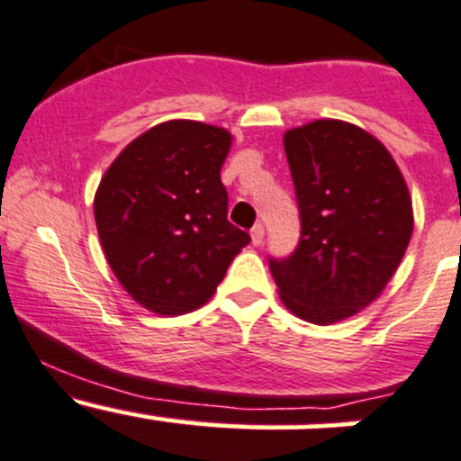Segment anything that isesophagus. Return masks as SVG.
Here are the masks:
<instances>
[{"label": "esophagus", "mask_w": 461, "mask_h": 461, "mask_svg": "<svg viewBox=\"0 0 461 461\" xmlns=\"http://www.w3.org/2000/svg\"><path fill=\"white\" fill-rule=\"evenodd\" d=\"M250 241H253V246H262V241H264V226L262 224H255L253 229H250Z\"/></svg>", "instance_id": "obj_1"}]
</instances>
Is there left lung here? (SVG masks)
<instances>
[{
	"instance_id": "left-lung-1",
	"label": "left lung",
	"mask_w": 461,
	"mask_h": 461,
	"mask_svg": "<svg viewBox=\"0 0 461 461\" xmlns=\"http://www.w3.org/2000/svg\"><path fill=\"white\" fill-rule=\"evenodd\" d=\"M300 244L271 259L285 307L334 325L375 303L412 237V199L392 154L352 122L321 118L285 131Z\"/></svg>"
}]
</instances>
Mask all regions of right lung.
Returning a JSON list of instances; mask_svg holds the SVG:
<instances>
[{
  "label": "right lung",
  "mask_w": 461,
  "mask_h": 461,
  "mask_svg": "<svg viewBox=\"0 0 461 461\" xmlns=\"http://www.w3.org/2000/svg\"><path fill=\"white\" fill-rule=\"evenodd\" d=\"M229 130L166 121L136 136L107 167L94 197L104 258L122 289L158 316L206 304L250 241L229 221L221 166Z\"/></svg>",
  "instance_id": "right-lung-1"
}]
</instances>
